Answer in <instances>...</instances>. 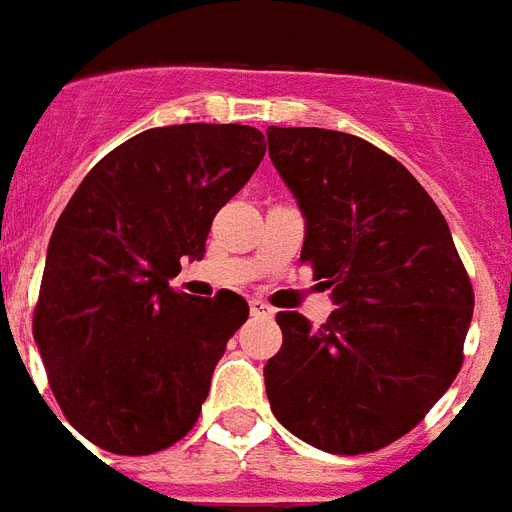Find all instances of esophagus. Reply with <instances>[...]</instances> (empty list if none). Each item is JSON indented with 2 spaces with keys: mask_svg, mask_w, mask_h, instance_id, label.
<instances>
[{
  "mask_svg": "<svg viewBox=\"0 0 512 512\" xmlns=\"http://www.w3.org/2000/svg\"><path fill=\"white\" fill-rule=\"evenodd\" d=\"M248 306H251L253 317H272V314H275V309L269 304H264V301H259V298H253Z\"/></svg>",
  "mask_w": 512,
  "mask_h": 512,
  "instance_id": "1",
  "label": "esophagus"
}]
</instances>
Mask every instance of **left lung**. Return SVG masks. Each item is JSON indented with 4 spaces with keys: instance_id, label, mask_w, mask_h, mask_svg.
<instances>
[{
    "instance_id": "8db88e82",
    "label": "left lung",
    "mask_w": 512,
    "mask_h": 512,
    "mask_svg": "<svg viewBox=\"0 0 512 512\" xmlns=\"http://www.w3.org/2000/svg\"><path fill=\"white\" fill-rule=\"evenodd\" d=\"M267 140L304 216L301 261L335 304L320 327L277 314L269 404L322 452H375L412 431L457 378L473 288L447 219L396 158L312 126H269Z\"/></svg>"
}]
</instances>
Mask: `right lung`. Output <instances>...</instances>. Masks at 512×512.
Returning a JSON list of instances; mask_svg holds the SVG:
<instances>
[{
    "label": "right lung",
    "mask_w": 512,
    "mask_h": 512,
    "mask_svg": "<svg viewBox=\"0 0 512 512\" xmlns=\"http://www.w3.org/2000/svg\"><path fill=\"white\" fill-rule=\"evenodd\" d=\"M264 153L253 126L147 129L110 150L57 219L34 341L60 410L100 449L150 455L198 420L248 304L232 290L192 298L169 280L182 256L203 259L216 211Z\"/></svg>",
    "instance_id": "obj_1"
}]
</instances>
